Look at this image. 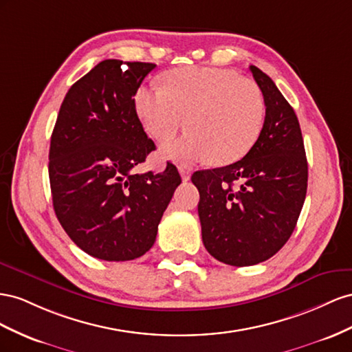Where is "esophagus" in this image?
<instances>
[{"label":"esophagus","instance_id":"1","mask_svg":"<svg viewBox=\"0 0 352 352\" xmlns=\"http://www.w3.org/2000/svg\"><path fill=\"white\" fill-rule=\"evenodd\" d=\"M178 170H179V175H182V178H183V182H188V179H190V170L183 168V166L178 168Z\"/></svg>","mask_w":352,"mask_h":352}]
</instances>
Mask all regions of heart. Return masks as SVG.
Segmentation results:
<instances>
[{
	"mask_svg": "<svg viewBox=\"0 0 352 352\" xmlns=\"http://www.w3.org/2000/svg\"><path fill=\"white\" fill-rule=\"evenodd\" d=\"M137 115L159 142L187 125L192 131L166 143L160 153L178 164L228 165L246 156L263 131L265 102L261 88L233 70L187 66L165 75V87L142 85Z\"/></svg>",
	"mask_w": 352,
	"mask_h": 352,
	"instance_id": "1",
	"label": "heart"
}]
</instances>
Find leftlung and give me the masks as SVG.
Returning <instances> with one entry per match:
<instances>
[{
	"label": "left lung",
	"mask_w": 352,
	"mask_h": 352,
	"mask_svg": "<svg viewBox=\"0 0 352 352\" xmlns=\"http://www.w3.org/2000/svg\"><path fill=\"white\" fill-rule=\"evenodd\" d=\"M265 102L256 144L237 162L196 170L192 182L208 252L221 263L246 267L285 246L302 209L308 164L292 106L268 75L249 66Z\"/></svg>",
	"instance_id": "left-lung-1"
}]
</instances>
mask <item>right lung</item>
Here are the masks:
<instances>
[{
    "mask_svg": "<svg viewBox=\"0 0 352 352\" xmlns=\"http://www.w3.org/2000/svg\"><path fill=\"white\" fill-rule=\"evenodd\" d=\"M155 67L103 60L69 88L58 110L48 155L54 212L72 242L98 259L144 255L182 183L169 162L164 173L133 174L156 148L134 104Z\"/></svg>",
    "mask_w": 352,
    "mask_h": 352,
    "instance_id": "right-lung-1",
    "label": "right lung"
}]
</instances>
